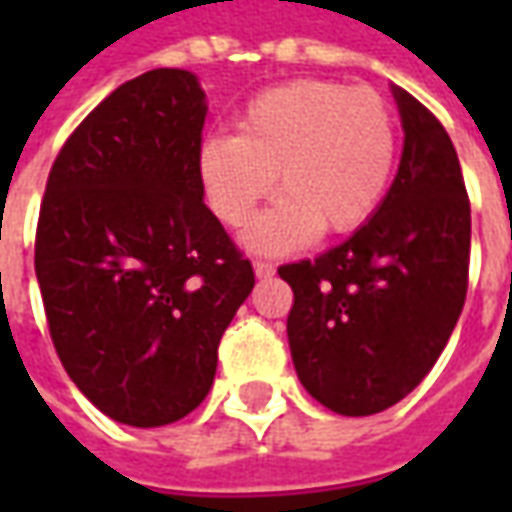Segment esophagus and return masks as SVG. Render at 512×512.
Returning a JSON list of instances; mask_svg holds the SVG:
<instances>
[{
    "mask_svg": "<svg viewBox=\"0 0 512 512\" xmlns=\"http://www.w3.org/2000/svg\"><path fill=\"white\" fill-rule=\"evenodd\" d=\"M274 271H277V268L271 266L268 260H255V274H257V277H260V279L274 277Z\"/></svg>",
    "mask_w": 512,
    "mask_h": 512,
    "instance_id": "obj_1",
    "label": "esophagus"
}]
</instances>
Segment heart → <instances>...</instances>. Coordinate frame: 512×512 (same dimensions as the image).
<instances>
[{
    "instance_id": "obj_1",
    "label": "heart",
    "mask_w": 512,
    "mask_h": 512,
    "mask_svg": "<svg viewBox=\"0 0 512 512\" xmlns=\"http://www.w3.org/2000/svg\"><path fill=\"white\" fill-rule=\"evenodd\" d=\"M238 128L202 142L200 175L213 213L230 227H244L277 180L285 197L249 230L252 249L285 252L315 233H354L384 200L397 117L370 87L279 84L246 104Z\"/></svg>"
}]
</instances>
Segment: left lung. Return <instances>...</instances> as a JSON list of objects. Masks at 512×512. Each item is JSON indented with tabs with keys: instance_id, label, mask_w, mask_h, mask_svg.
Here are the masks:
<instances>
[{
	"instance_id": "left-lung-1",
	"label": "left lung",
	"mask_w": 512,
	"mask_h": 512,
	"mask_svg": "<svg viewBox=\"0 0 512 512\" xmlns=\"http://www.w3.org/2000/svg\"><path fill=\"white\" fill-rule=\"evenodd\" d=\"M403 156L378 211L315 260L279 266L293 288L299 381L343 417H367L428 376L469 288L472 208L458 153L414 95L392 87Z\"/></svg>"
}]
</instances>
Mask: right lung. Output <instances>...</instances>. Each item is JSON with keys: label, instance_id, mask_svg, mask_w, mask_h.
<instances>
[{"label": "right lung", "instance_id": "obj_1", "mask_svg": "<svg viewBox=\"0 0 512 512\" xmlns=\"http://www.w3.org/2000/svg\"><path fill=\"white\" fill-rule=\"evenodd\" d=\"M205 112L180 68L120 84L62 145L40 205L35 274L57 356L93 406L134 428L200 406L255 288L202 202Z\"/></svg>", "mask_w": 512, "mask_h": 512}]
</instances>
